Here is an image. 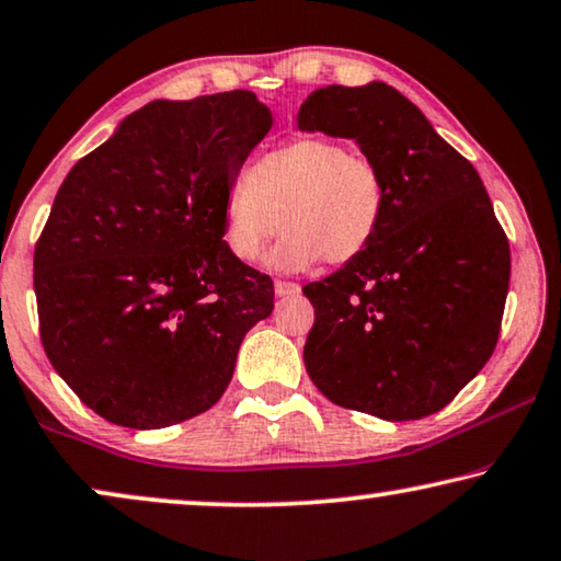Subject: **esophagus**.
<instances>
[{
    "label": "esophagus",
    "mask_w": 561,
    "mask_h": 561,
    "mask_svg": "<svg viewBox=\"0 0 561 561\" xmlns=\"http://www.w3.org/2000/svg\"><path fill=\"white\" fill-rule=\"evenodd\" d=\"M274 291H277V297H295V295H299V284L277 279L274 282Z\"/></svg>",
    "instance_id": "34e87169"
}]
</instances>
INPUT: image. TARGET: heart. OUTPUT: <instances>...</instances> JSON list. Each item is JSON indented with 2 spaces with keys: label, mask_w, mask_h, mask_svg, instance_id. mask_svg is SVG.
Wrapping results in <instances>:
<instances>
[{
  "label": "heart",
  "mask_w": 561,
  "mask_h": 561,
  "mask_svg": "<svg viewBox=\"0 0 561 561\" xmlns=\"http://www.w3.org/2000/svg\"><path fill=\"white\" fill-rule=\"evenodd\" d=\"M386 213V180L374 157L341 139H289L241 170L224 193V241L256 262L284 228L272 266L299 272L320 262L348 264L374 243Z\"/></svg>",
  "instance_id": "obj_1"
}]
</instances>
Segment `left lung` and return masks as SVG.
Wrapping results in <instances>:
<instances>
[{
    "mask_svg": "<svg viewBox=\"0 0 561 561\" xmlns=\"http://www.w3.org/2000/svg\"><path fill=\"white\" fill-rule=\"evenodd\" d=\"M297 124L356 139L386 180L374 243L302 287L307 374L333 404L378 420L435 414L493 356L506 307L511 249L483 180L381 81L312 91Z\"/></svg>",
    "mask_w": 561,
    "mask_h": 561,
    "instance_id": "8db88e82",
    "label": "left lung"
}]
</instances>
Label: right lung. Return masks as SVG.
Returning a JSON list of instances; mask_svg holds the SVG:
<instances>
[{
  "label": "right lung",
  "instance_id": "1",
  "mask_svg": "<svg viewBox=\"0 0 561 561\" xmlns=\"http://www.w3.org/2000/svg\"><path fill=\"white\" fill-rule=\"evenodd\" d=\"M251 91L152 101L73 164L35 247L45 356L106 422L160 430L210 409L270 274L224 241V193L272 129Z\"/></svg>",
  "mask_w": 561,
  "mask_h": 561
}]
</instances>
